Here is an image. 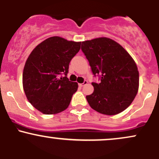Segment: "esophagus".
<instances>
[{
  "label": "esophagus",
  "mask_w": 159,
  "mask_h": 159,
  "mask_svg": "<svg viewBox=\"0 0 159 159\" xmlns=\"http://www.w3.org/2000/svg\"><path fill=\"white\" fill-rule=\"evenodd\" d=\"M87 83H88V81H84L83 82V83H81V84H79V87H84V85H86V84H87Z\"/></svg>",
  "instance_id": "obj_1"
}]
</instances>
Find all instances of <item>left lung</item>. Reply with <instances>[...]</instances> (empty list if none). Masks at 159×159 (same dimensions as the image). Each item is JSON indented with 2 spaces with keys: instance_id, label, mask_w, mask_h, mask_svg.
I'll list each match as a JSON object with an SVG mask.
<instances>
[{
  "instance_id": "obj_1",
  "label": "left lung",
  "mask_w": 159,
  "mask_h": 159,
  "mask_svg": "<svg viewBox=\"0 0 159 159\" xmlns=\"http://www.w3.org/2000/svg\"><path fill=\"white\" fill-rule=\"evenodd\" d=\"M81 50L94 76V91L86 96L90 106L100 114L115 115L127 108L139 87V72L130 54L114 40L99 37L82 42Z\"/></svg>"
}]
</instances>
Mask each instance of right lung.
I'll return each mask as SVG.
<instances>
[{
    "mask_svg": "<svg viewBox=\"0 0 159 159\" xmlns=\"http://www.w3.org/2000/svg\"><path fill=\"white\" fill-rule=\"evenodd\" d=\"M81 43L52 36L39 43L27 59L24 91L29 102L43 114H55L66 110L77 91L78 83L69 81L66 75Z\"/></svg>",
    "mask_w": 159,
    "mask_h": 159,
    "instance_id": "right-lung-1",
    "label": "right lung"
}]
</instances>
